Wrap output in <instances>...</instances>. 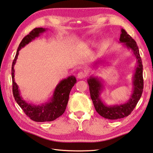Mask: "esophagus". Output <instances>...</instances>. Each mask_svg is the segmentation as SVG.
<instances>
[{
    "mask_svg": "<svg viewBox=\"0 0 153 153\" xmlns=\"http://www.w3.org/2000/svg\"><path fill=\"white\" fill-rule=\"evenodd\" d=\"M87 74L85 73V72H80L78 73V74H77V78L79 79H82L85 78V77L86 76Z\"/></svg>",
    "mask_w": 153,
    "mask_h": 153,
    "instance_id": "obj_1",
    "label": "esophagus"
}]
</instances>
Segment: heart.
<instances>
[{"mask_svg": "<svg viewBox=\"0 0 153 153\" xmlns=\"http://www.w3.org/2000/svg\"><path fill=\"white\" fill-rule=\"evenodd\" d=\"M89 43H90V42H89Z\"/></svg>", "mask_w": 153, "mask_h": 153, "instance_id": "1", "label": "heart"}]
</instances>
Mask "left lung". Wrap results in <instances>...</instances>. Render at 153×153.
Instances as JSON below:
<instances>
[{
    "instance_id": "8db88e82",
    "label": "left lung",
    "mask_w": 153,
    "mask_h": 153,
    "mask_svg": "<svg viewBox=\"0 0 153 153\" xmlns=\"http://www.w3.org/2000/svg\"><path fill=\"white\" fill-rule=\"evenodd\" d=\"M119 42L123 43V45L126 47L129 50H131V53L136 58V66L132 76V93L129 100L123 104H116L107 105L102 101L101 98L102 92L105 89V84L98 76L94 75L90 76L87 79L89 87V91L91 98L93 101L96 111L97 113L105 119L114 120L124 118L127 117L133 111L134 108L142 96L143 91V66H142V59L140 56L138 47L137 46L136 41L131 38L124 29L121 30ZM105 59H99L96 60L92 66L98 67V65H104Z\"/></svg>"
}]
</instances>
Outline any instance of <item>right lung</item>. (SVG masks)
<instances>
[{"instance_id": "obj_1", "label": "right lung", "mask_w": 153, "mask_h": 153, "mask_svg": "<svg viewBox=\"0 0 153 153\" xmlns=\"http://www.w3.org/2000/svg\"><path fill=\"white\" fill-rule=\"evenodd\" d=\"M47 30V28L36 27L30 32L20 42L16 55L12 64L11 74L13 81V94L14 98L17 104L21 107L27 117L32 120L36 122L52 121L63 114L66 108L69 99V94L72 87L76 82V79L74 76H70L66 79H62L57 85L54 89L53 94L50 97L49 101L41 104H34L28 103L22 97L19 87L15 81V70L14 66L16 63L19 51L22 48L33 41L40 34Z\"/></svg>"}]
</instances>
